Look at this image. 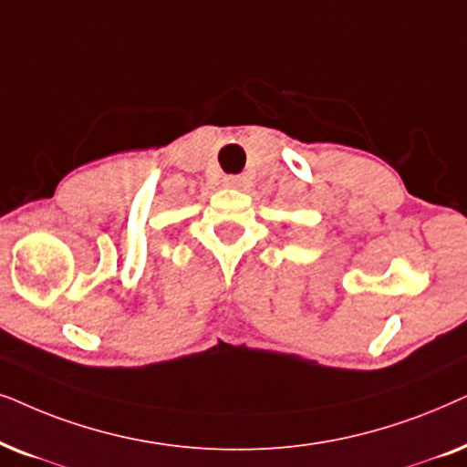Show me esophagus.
<instances>
[{
    "instance_id": "34e87169",
    "label": "esophagus",
    "mask_w": 467,
    "mask_h": 467,
    "mask_svg": "<svg viewBox=\"0 0 467 467\" xmlns=\"http://www.w3.org/2000/svg\"><path fill=\"white\" fill-rule=\"evenodd\" d=\"M244 183H245V179L239 177V175L223 177V185H226V188H244Z\"/></svg>"
}]
</instances>
